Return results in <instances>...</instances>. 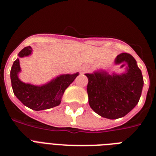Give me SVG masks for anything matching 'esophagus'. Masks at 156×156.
<instances>
[{"instance_id":"obj_1","label":"esophagus","mask_w":156,"mask_h":156,"mask_svg":"<svg viewBox=\"0 0 156 156\" xmlns=\"http://www.w3.org/2000/svg\"><path fill=\"white\" fill-rule=\"evenodd\" d=\"M87 66H83L82 68L80 69V71L82 72V73H85V72L86 71H87Z\"/></svg>"}]
</instances>
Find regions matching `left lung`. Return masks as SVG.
<instances>
[{
  "label": "left lung",
  "mask_w": 156,
  "mask_h": 156,
  "mask_svg": "<svg viewBox=\"0 0 156 156\" xmlns=\"http://www.w3.org/2000/svg\"><path fill=\"white\" fill-rule=\"evenodd\" d=\"M115 63H126V73L108 75L102 71L86 74L90 108L101 116L110 119L125 116L134 108L144 84L141 71L131 55L120 54L115 58Z\"/></svg>",
  "instance_id": "obj_1"
}]
</instances>
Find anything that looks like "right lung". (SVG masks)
Returning <instances> with one entry per match:
<instances>
[{
  "label": "right lung",
  "mask_w": 156,
  "mask_h": 156,
  "mask_svg": "<svg viewBox=\"0 0 156 156\" xmlns=\"http://www.w3.org/2000/svg\"><path fill=\"white\" fill-rule=\"evenodd\" d=\"M32 51L30 46L26 47L18 55L20 58L28 56ZM20 70L19 60L17 58L14 62L10 73L14 94L24 105L35 111L48 109L58 105L66 88L79 75L78 73L73 75H61L47 84L38 87L22 82L18 77Z\"/></svg>",
  "instance_id": "add662e5"
}]
</instances>
